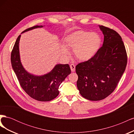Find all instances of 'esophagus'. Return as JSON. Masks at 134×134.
I'll return each mask as SVG.
<instances>
[{
    "label": "esophagus",
    "instance_id": "1",
    "mask_svg": "<svg viewBox=\"0 0 134 134\" xmlns=\"http://www.w3.org/2000/svg\"><path fill=\"white\" fill-rule=\"evenodd\" d=\"M70 69H71V71H72V72H74V71H75V66L74 65V64H70Z\"/></svg>",
    "mask_w": 134,
    "mask_h": 134
}]
</instances>
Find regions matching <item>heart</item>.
Returning <instances> with one entry per match:
<instances>
[{
	"mask_svg": "<svg viewBox=\"0 0 134 134\" xmlns=\"http://www.w3.org/2000/svg\"><path fill=\"white\" fill-rule=\"evenodd\" d=\"M65 42L68 47L73 48V55L77 59L87 61L91 59L98 50L101 39L94 32L79 31L68 36ZM61 51L64 55H69V51L66 46H61Z\"/></svg>",
	"mask_w": 134,
	"mask_h": 134,
	"instance_id": "heart-1",
	"label": "heart"
}]
</instances>
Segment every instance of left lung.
<instances>
[{"label": "left lung", "mask_w": 134, "mask_h": 134, "mask_svg": "<svg viewBox=\"0 0 134 134\" xmlns=\"http://www.w3.org/2000/svg\"><path fill=\"white\" fill-rule=\"evenodd\" d=\"M99 28L104 35L103 46L91 59L79 63L75 68L80 94L90 100L103 99L114 91L127 61L120 35L108 27Z\"/></svg>", "instance_id": "8db88e82"}]
</instances>
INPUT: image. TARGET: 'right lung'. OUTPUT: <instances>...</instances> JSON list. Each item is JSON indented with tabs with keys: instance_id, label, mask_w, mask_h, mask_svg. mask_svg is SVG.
<instances>
[{
	"instance_id": "add662e5",
	"label": "right lung",
	"mask_w": 134,
	"mask_h": 134,
	"mask_svg": "<svg viewBox=\"0 0 134 134\" xmlns=\"http://www.w3.org/2000/svg\"><path fill=\"white\" fill-rule=\"evenodd\" d=\"M42 26H35L23 32ZM19 35L11 53V64L19 83L23 90L31 98L38 101L47 102L55 98L59 94V88L66 77L71 73L69 64H57L50 72L41 76H35L24 69L20 60Z\"/></svg>"
}]
</instances>
